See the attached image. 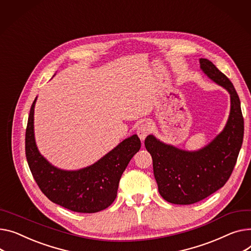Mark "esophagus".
<instances>
[{
  "label": "esophagus",
  "mask_w": 251,
  "mask_h": 251,
  "mask_svg": "<svg viewBox=\"0 0 251 251\" xmlns=\"http://www.w3.org/2000/svg\"><path fill=\"white\" fill-rule=\"evenodd\" d=\"M137 135L139 136V138L143 141L145 138H146V136L149 134V132H150V126H149V124L148 123H143V124H141L138 128H137Z\"/></svg>",
  "instance_id": "esophagus-1"
}]
</instances>
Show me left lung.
Returning <instances> with one entry per match:
<instances>
[{"instance_id": "left-lung-1", "label": "left lung", "mask_w": 251, "mask_h": 251, "mask_svg": "<svg viewBox=\"0 0 251 251\" xmlns=\"http://www.w3.org/2000/svg\"><path fill=\"white\" fill-rule=\"evenodd\" d=\"M200 68L230 95V113L224 129L195 151L166 144L153 135L144 141L152 157L160 196L176 205L197 203L221 189L234 169L243 141L244 121L234 86L209 59L200 58Z\"/></svg>"}]
</instances>
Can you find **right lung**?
<instances>
[{
  "mask_svg": "<svg viewBox=\"0 0 251 251\" xmlns=\"http://www.w3.org/2000/svg\"><path fill=\"white\" fill-rule=\"evenodd\" d=\"M33 102L27 123L25 152L29 169L42 193L50 201L74 212L96 213L108 208L117 197L121 176L131 158L139 151L136 134L120 142L94 164L77 171L60 170L37 148L34 136Z\"/></svg>",
  "mask_w": 251,
  "mask_h": 251,
  "instance_id": "add662e5",
  "label": "right lung"
}]
</instances>
